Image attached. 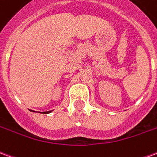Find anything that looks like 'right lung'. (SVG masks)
<instances>
[{
  "mask_svg": "<svg viewBox=\"0 0 157 157\" xmlns=\"http://www.w3.org/2000/svg\"><path fill=\"white\" fill-rule=\"evenodd\" d=\"M52 110H49V111H46V112H42V114H48V113H51Z\"/></svg>",
  "mask_w": 157,
  "mask_h": 157,
  "instance_id": "add662e5",
  "label": "right lung"
}]
</instances>
